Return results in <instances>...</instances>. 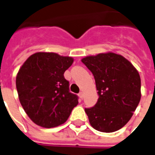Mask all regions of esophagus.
Listing matches in <instances>:
<instances>
[{
	"mask_svg": "<svg viewBox=\"0 0 155 155\" xmlns=\"http://www.w3.org/2000/svg\"><path fill=\"white\" fill-rule=\"evenodd\" d=\"M79 97H80V100H83V98H84V93H83L82 92H80V93H79Z\"/></svg>",
	"mask_w": 155,
	"mask_h": 155,
	"instance_id": "1",
	"label": "esophagus"
}]
</instances>
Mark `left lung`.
Segmentation results:
<instances>
[{"label":"left lung","mask_w":155,"mask_h":155,"mask_svg":"<svg viewBox=\"0 0 155 155\" xmlns=\"http://www.w3.org/2000/svg\"><path fill=\"white\" fill-rule=\"evenodd\" d=\"M94 75L99 98L94 107L85 108L95 130L113 133L132 117L141 100V78L130 61L113 52L81 59Z\"/></svg>","instance_id":"8db88e82"}]
</instances>
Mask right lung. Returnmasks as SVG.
<instances>
[{
    "instance_id": "add662e5",
    "label": "right lung",
    "mask_w": 155,
    "mask_h": 155,
    "mask_svg": "<svg viewBox=\"0 0 155 155\" xmlns=\"http://www.w3.org/2000/svg\"><path fill=\"white\" fill-rule=\"evenodd\" d=\"M74 58L53 52L33 54L16 77L18 98L30 119L43 128L62 125L78 104L76 95L69 92L64 72Z\"/></svg>"
}]
</instances>
